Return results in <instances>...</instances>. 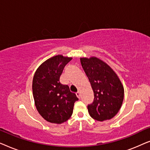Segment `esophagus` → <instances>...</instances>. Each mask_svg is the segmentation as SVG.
Segmentation results:
<instances>
[{
	"label": "esophagus",
	"mask_w": 150,
	"mask_h": 150,
	"mask_svg": "<svg viewBox=\"0 0 150 150\" xmlns=\"http://www.w3.org/2000/svg\"><path fill=\"white\" fill-rule=\"evenodd\" d=\"M76 96L79 98H81V93H80V92H79L78 91L76 93Z\"/></svg>",
	"instance_id": "esophagus-1"
}]
</instances>
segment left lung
I'll use <instances>...</instances> for the list:
<instances>
[{
    "mask_svg": "<svg viewBox=\"0 0 150 150\" xmlns=\"http://www.w3.org/2000/svg\"><path fill=\"white\" fill-rule=\"evenodd\" d=\"M80 59L94 93L93 102L87 106L89 115L98 122L110 120L120 110L124 100V89L120 78L97 57Z\"/></svg>",
    "mask_w": 150,
    "mask_h": 150,
    "instance_id": "obj_1",
    "label": "left lung"
}]
</instances>
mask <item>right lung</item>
<instances>
[{
    "label": "right lung",
    "instance_id": "1",
    "mask_svg": "<svg viewBox=\"0 0 150 150\" xmlns=\"http://www.w3.org/2000/svg\"><path fill=\"white\" fill-rule=\"evenodd\" d=\"M72 58L58 54L41 64L33 79V95L36 108L47 122L60 124L68 120L78 98L67 85L59 82L63 68Z\"/></svg>",
    "mask_w": 150,
    "mask_h": 150
}]
</instances>
